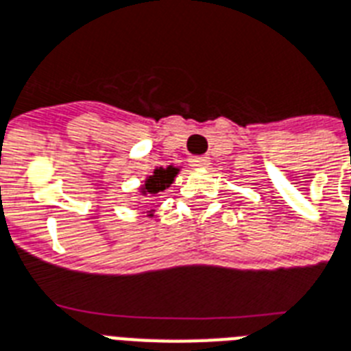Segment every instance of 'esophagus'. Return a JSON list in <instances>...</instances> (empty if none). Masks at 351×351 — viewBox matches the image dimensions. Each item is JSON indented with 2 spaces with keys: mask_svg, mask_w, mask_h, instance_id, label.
Instances as JSON below:
<instances>
[{
  "mask_svg": "<svg viewBox=\"0 0 351 351\" xmlns=\"http://www.w3.org/2000/svg\"><path fill=\"white\" fill-rule=\"evenodd\" d=\"M189 162L193 167H205V166H209V156H205V155L191 156Z\"/></svg>",
  "mask_w": 351,
  "mask_h": 351,
  "instance_id": "esophagus-1",
  "label": "esophagus"
}]
</instances>
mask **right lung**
<instances>
[{
  "label": "right lung",
  "mask_w": 351,
  "mask_h": 351,
  "mask_svg": "<svg viewBox=\"0 0 351 351\" xmlns=\"http://www.w3.org/2000/svg\"><path fill=\"white\" fill-rule=\"evenodd\" d=\"M176 175L175 167H167V169H156L155 175L149 176L146 180V185H144V193L146 195H156L160 193L166 187H169V184L173 182Z\"/></svg>",
  "instance_id": "right-lung-1"
}]
</instances>
